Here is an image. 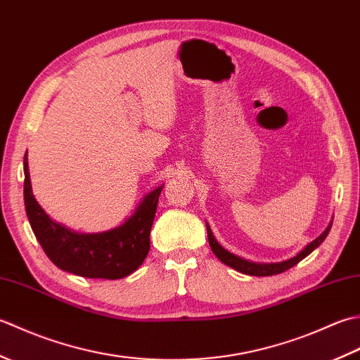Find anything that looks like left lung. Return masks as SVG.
I'll list each match as a JSON object with an SVG mask.
<instances>
[{
  "mask_svg": "<svg viewBox=\"0 0 360 360\" xmlns=\"http://www.w3.org/2000/svg\"><path fill=\"white\" fill-rule=\"evenodd\" d=\"M331 226H333V221H331L330 224H328V227L325 229L322 235H319L314 241H311L308 246L304 248L303 250L298 252L295 257L289 258V259H285V262H280V263H254V262H249V259H244L241 257L233 255L232 252L226 250L217 241V238L212 233V229H210L209 224H207V236H209V244H210V248H212V252L224 264L233 267L235 271H238L241 274L255 275V277H267V275H277V274L285 272V271L290 269V267H292V266H295L297 263H300L303 258H307L312 250L317 249L320 244L325 241L328 233H330V231H331Z\"/></svg>",
  "mask_w": 360,
  "mask_h": 360,
  "instance_id": "8db88e82",
  "label": "left lung"
}]
</instances>
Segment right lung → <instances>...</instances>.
Here are the masks:
<instances>
[{
    "label": "right lung",
    "mask_w": 360,
    "mask_h": 360,
    "mask_svg": "<svg viewBox=\"0 0 360 360\" xmlns=\"http://www.w3.org/2000/svg\"><path fill=\"white\" fill-rule=\"evenodd\" d=\"M164 184L143 196L124 224L98 233H79L52 221L37 202L25 155V205L44 254L58 269L86 278L117 280L133 274L150 250V231Z\"/></svg>",
    "instance_id": "add662e5"
}]
</instances>
